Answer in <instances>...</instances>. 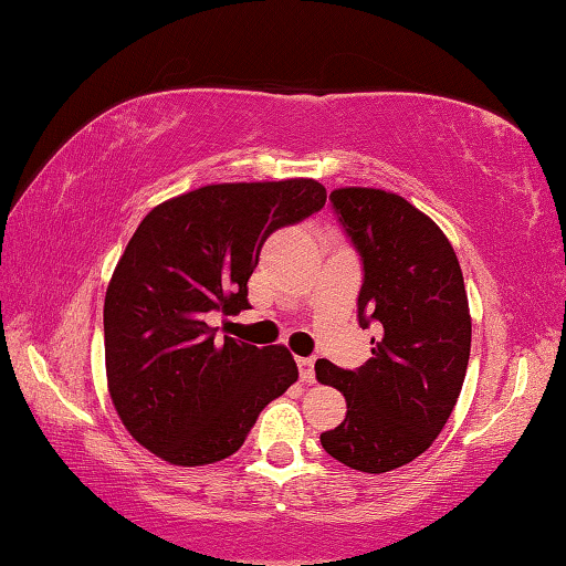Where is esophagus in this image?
Returning a JSON list of instances; mask_svg holds the SVG:
<instances>
[{
	"instance_id": "34e87169",
	"label": "esophagus",
	"mask_w": 566,
	"mask_h": 566,
	"mask_svg": "<svg viewBox=\"0 0 566 566\" xmlns=\"http://www.w3.org/2000/svg\"><path fill=\"white\" fill-rule=\"evenodd\" d=\"M313 364H316V360H313V358H298V370H301L303 384L316 381V370H313Z\"/></svg>"
}]
</instances>
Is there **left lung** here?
I'll return each instance as SVG.
<instances>
[{"mask_svg":"<svg viewBox=\"0 0 566 566\" xmlns=\"http://www.w3.org/2000/svg\"><path fill=\"white\" fill-rule=\"evenodd\" d=\"M331 202L364 261L358 323H378L381 338L356 370L316 360L348 409L321 443L340 464L384 474L421 457L457 406L471 350L464 275L443 230L396 192L338 188Z\"/></svg>","mask_w":566,"mask_h":566,"instance_id":"1","label":"left lung"}]
</instances>
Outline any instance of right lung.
<instances>
[{
	"mask_svg": "<svg viewBox=\"0 0 566 566\" xmlns=\"http://www.w3.org/2000/svg\"><path fill=\"white\" fill-rule=\"evenodd\" d=\"M326 206L311 178L220 182L153 208L105 295L107 391L137 443L175 467L235 453L268 403L298 381L285 346L216 340L208 313L250 308L265 238Z\"/></svg>",
	"mask_w": 566,
	"mask_h": 566,
	"instance_id": "add662e5",
	"label": "right lung"
}]
</instances>
